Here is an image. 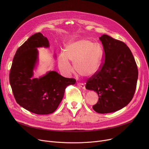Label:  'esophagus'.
Returning a JSON list of instances; mask_svg holds the SVG:
<instances>
[{"label":"esophagus","mask_w":149,"mask_h":149,"mask_svg":"<svg viewBox=\"0 0 149 149\" xmlns=\"http://www.w3.org/2000/svg\"><path fill=\"white\" fill-rule=\"evenodd\" d=\"M78 84V86H79V87L81 88L82 89H86L84 84H83V83H78V84Z\"/></svg>","instance_id":"34e87169"}]
</instances>
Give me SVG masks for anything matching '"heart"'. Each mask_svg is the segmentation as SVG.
<instances>
[{
  "label": "heart",
  "instance_id": "heart-1",
  "mask_svg": "<svg viewBox=\"0 0 149 149\" xmlns=\"http://www.w3.org/2000/svg\"><path fill=\"white\" fill-rule=\"evenodd\" d=\"M104 52L102 46L88 39L70 42L58 58V67L69 75L72 72L69 62L73 63L76 74L83 77H91L97 73L103 65Z\"/></svg>",
  "mask_w": 149,
  "mask_h": 149
}]
</instances>
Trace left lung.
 <instances>
[{
	"label": "left lung",
	"instance_id": "1",
	"mask_svg": "<svg viewBox=\"0 0 149 149\" xmlns=\"http://www.w3.org/2000/svg\"><path fill=\"white\" fill-rule=\"evenodd\" d=\"M104 59L98 71L87 80L86 88L96 91L98 101L92 108L100 113L120 110L134 97L138 70L134 56L123 42L106 34L100 37Z\"/></svg>",
	"mask_w": 149,
	"mask_h": 149
}]
</instances>
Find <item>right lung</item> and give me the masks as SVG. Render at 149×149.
I'll return each mask as SVG.
<instances>
[{
    "mask_svg": "<svg viewBox=\"0 0 149 149\" xmlns=\"http://www.w3.org/2000/svg\"><path fill=\"white\" fill-rule=\"evenodd\" d=\"M48 47L49 42L40 33L31 36L20 46L14 57L10 83L16 102L26 110L38 115L49 114L57 109L66 87L75 79L50 71L40 79H31L37 60V47Z\"/></svg>",
    "mask_w": 149,
    "mask_h": 149,
    "instance_id": "obj_1",
    "label": "right lung"
}]
</instances>
